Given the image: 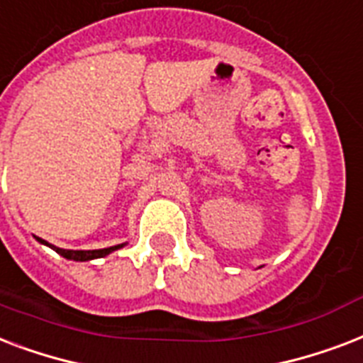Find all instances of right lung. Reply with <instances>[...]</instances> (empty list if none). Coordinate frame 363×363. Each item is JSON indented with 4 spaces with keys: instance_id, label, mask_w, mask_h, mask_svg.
Returning <instances> with one entry per match:
<instances>
[{
    "instance_id": "obj_1",
    "label": "right lung",
    "mask_w": 363,
    "mask_h": 363,
    "mask_svg": "<svg viewBox=\"0 0 363 363\" xmlns=\"http://www.w3.org/2000/svg\"><path fill=\"white\" fill-rule=\"evenodd\" d=\"M41 244H47L50 248L55 250L56 254H60L62 257H66V259H74V261H91V259H98V257H104V255L111 254L113 250H119L123 248L125 244H117V246H111V248H102V250H62V248H56L52 244L45 242L41 238H38Z\"/></svg>"
}]
</instances>
